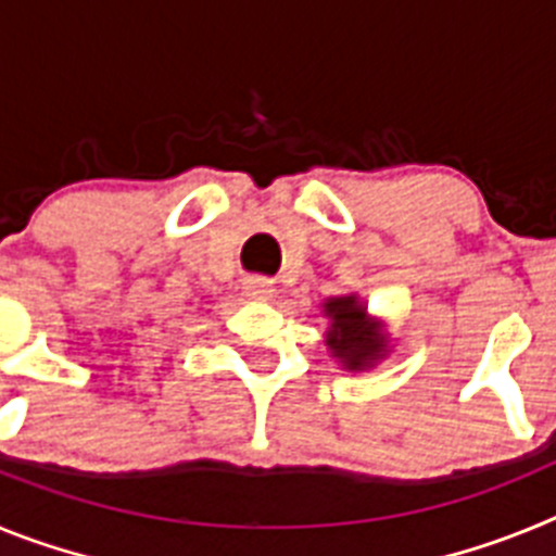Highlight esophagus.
I'll list each match as a JSON object with an SVG mask.
<instances>
[{
    "label": "esophagus",
    "mask_w": 556,
    "mask_h": 556,
    "mask_svg": "<svg viewBox=\"0 0 556 556\" xmlns=\"http://www.w3.org/2000/svg\"><path fill=\"white\" fill-rule=\"evenodd\" d=\"M242 289L248 298H253V301H273L275 292H278V289L273 287V281H267V278H248Z\"/></svg>",
    "instance_id": "34e87169"
}]
</instances>
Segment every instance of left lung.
I'll list each match as a JSON object with an SVG mask.
<instances>
[{"label":"left lung","mask_w":556,"mask_h":556,"mask_svg":"<svg viewBox=\"0 0 556 556\" xmlns=\"http://www.w3.org/2000/svg\"><path fill=\"white\" fill-rule=\"evenodd\" d=\"M323 312L331 320L326 331V345L345 370H367L387 356V333L381 320L367 314V306L356 294H339L323 303Z\"/></svg>","instance_id":"left-lung-1"}]
</instances>
